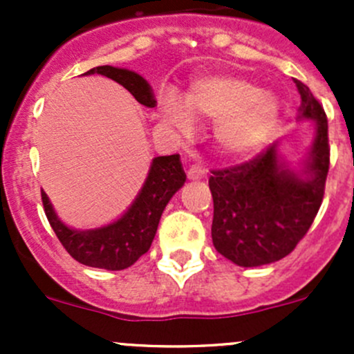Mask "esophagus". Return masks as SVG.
Here are the masks:
<instances>
[{"mask_svg": "<svg viewBox=\"0 0 354 354\" xmlns=\"http://www.w3.org/2000/svg\"><path fill=\"white\" fill-rule=\"evenodd\" d=\"M205 167L202 164H192L190 169H188V178L190 180H202V178H205Z\"/></svg>", "mask_w": 354, "mask_h": 354, "instance_id": "34e87169", "label": "esophagus"}]
</instances>
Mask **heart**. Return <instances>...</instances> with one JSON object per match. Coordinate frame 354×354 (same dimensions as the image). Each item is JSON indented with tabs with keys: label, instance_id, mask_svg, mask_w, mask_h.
<instances>
[{
	"label": "heart",
	"instance_id": "obj_1",
	"mask_svg": "<svg viewBox=\"0 0 354 354\" xmlns=\"http://www.w3.org/2000/svg\"><path fill=\"white\" fill-rule=\"evenodd\" d=\"M164 123L180 133H190L194 118L217 121L216 142L230 157H246L259 151L279 116L276 97L252 82L236 77L197 78L185 95V104L169 92L160 97Z\"/></svg>",
	"mask_w": 354,
	"mask_h": 354
}]
</instances>
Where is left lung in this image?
Listing matches in <instances>:
<instances>
[{
  "mask_svg": "<svg viewBox=\"0 0 354 354\" xmlns=\"http://www.w3.org/2000/svg\"><path fill=\"white\" fill-rule=\"evenodd\" d=\"M299 118L315 121V140L302 174L284 167L277 145L236 166L212 169V243L241 267H259L289 255L319 212L330 164L329 124L319 99L296 80Z\"/></svg>",
  "mask_w": 354,
  "mask_h": 354,
  "instance_id": "left-lung-1",
  "label": "left lung"
}]
</instances>
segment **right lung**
Here are the masks:
<instances>
[{
	"label": "right lung",
	"instance_id": "obj_1",
	"mask_svg": "<svg viewBox=\"0 0 354 354\" xmlns=\"http://www.w3.org/2000/svg\"><path fill=\"white\" fill-rule=\"evenodd\" d=\"M99 73L123 85L135 97V101L147 108H154L156 99L151 85L138 73L123 68L95 66L84 75ZM187 174L181 166L180 156H160L152 160L151 171L145 180L144 188L133 205L128 209L121 219L109 226L92 231H75L65 226L56 217L48 195L41 192L46 217L53 231L58 236L63 248L77 262L95 269L121 270L133 266L144 253L149 252L156 236L159 219L164 207L171 197L183 187Z\"/></svg>",
	"mask_w": 354,
	"mask_h": 354
}]
</instances>
